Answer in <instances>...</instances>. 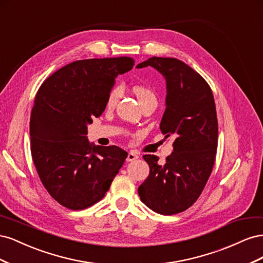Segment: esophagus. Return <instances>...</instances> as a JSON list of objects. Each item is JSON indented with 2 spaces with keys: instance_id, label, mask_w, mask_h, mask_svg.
Instances as JSON below:
<instances>
[{
  "instance_id": "1",
  "label": "esophagus",
  "mask_w": 263,
  "mask_h": 263,
  "mask_svg": "<svg viewBox=\"0 0 263 263\" xmlns=\"http://www.w3.org/2000/svg\"><path fill=\"white\" fill-rule=\"evenodd\" d=\"M136 159H138V155L135 154L134 151H129L128 155H127L126 160L128 161V162H130V161H135V160H136Z\"/></svg>"
}]
</instances>
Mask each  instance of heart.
<instances>
[{
	"label": "heart",
	"mask_w": 263,
	"mask_h": 263,
	"mask_svg": "<svg viewBox=\"0 0 263 263\" xmlns=\"http://www.w3.org/2000/svg\"><path fill=\"white\" fill-rule=\"evenodd\" d=\"M134 93L136 95V98L138 99L140 104L149 100H156V95L154 91L147 86H142V85L135 86ZM121 97H122V87L121 86L113 87L107 97V106L108 107L115 106L116 103L119 101V99H121Z\"/></svg>",
	"instance_id": "obj_1"
}]
</instances>
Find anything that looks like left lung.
Segmentation results:
<instances>
[{"mask_svg": "<svg viewBox=\"0 0 263 263\" xmlns=\"http://www.w3.org/2000/svg\"><path fill=\"white\" fill-rule=\"evenodd\" d=\"M153 67L166 85L165 110L160 129L173 135V153L163 165L145 155L149 177L138 187L142 203L162 215L187 210L208 182L217 149L216 106L210 85L196 71L174 58L153 57L136 68Z\"/></svg>", "mask_w": 263, "mask_h": 263, "instance_id": "8db88e82", "label": "left lung"}]
</instances>
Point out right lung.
I'll return each mask as SVG.
<instances>
[{
    "label": "right lung",
    "instance_id": "1",
    "mask_svg": "<svg viewBox=\"0 0 263 263\" xmlns=\"http://www.w3.org/2000/svg\"><path fill=\"white\" fill-rule=\"evenodd\" d=\"M132 58L79 60L65 66L39 87L30 114L33 161L48 193L70 210L102 200L127 153L90 142L87 125L104 112L115 79L128 72Z\"/></svg>",
    "mask_w": 263,
    "mask_h": 263
}]
</instances>
